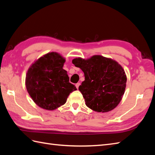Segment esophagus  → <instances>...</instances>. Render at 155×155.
<instances>
[{
    "label": "esophagus",
    "instance_id": "obj_1",
    "mask_svg": "<svg viewBox=\"0 0 155 155\" xmlns=\"http://www.w3.org/2000/svg\"><path fill=\"white\" fill-rule=\"evenodd\" d=\"M79 85H80V83H76V88H77L78 89V88H79Z\"/></svg>",
    "mask_w": 155,
    "mask_h": 155
}]
</instances>
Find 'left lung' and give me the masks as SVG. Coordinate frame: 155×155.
I'll return each mask as SVG.
<instances>
[{"label": "left lung", "instance_id": "1", "mask_svg": "<svg viewBox=\"0 0 155 155\" xmlns=\"http://www.w3.org/2000/svg\"><path fill=\"white\" fill-rule=\"evenodd\" d=\"M72 63L85 75V81L79 90L88 108L97 112H107L118 106L127 82L125 72L118 62L95 55L87 59L75 58Z\"/></svg>", "mask_w": 155, "mask_h": 155}]
</instances>
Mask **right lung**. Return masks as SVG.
Segmentation results:
<instances>
[{"mask_svg": "<svg viewBox=\"0 0 155 155\" xmlns=\"http://www.w3.org/2000/svg\"><path fill=\"white\" fill-rule=\"evenodd\" d=\"M65 59L58 52L42 56L30 67L25 84L35 104L42 109L54 110L64 105L69 94L77 88L69 82L63 68Z\"/></svg>", "mask_w": 155, "mask_h": 155, "instance_id": "1", "label": "right lung"}]
</instances>
